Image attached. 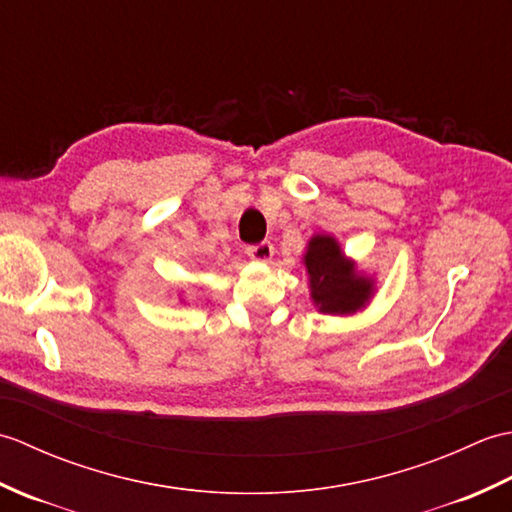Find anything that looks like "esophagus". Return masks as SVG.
Instances as JSON below:
<instances>
[{"label":"esophagus","mask_w":512,"mask_h":512,"mask_svg":"<svg viewBox=\"0 0 512 512\" xmlns=\"http://www.w3.org/2000/svg\"><path fill=\"white\" fill-rule=\"evenodd\" d=\"M246 253H248L250 259H255V262H270V259H273V255H275V246L270 242H262L257 246H248Z\"/></svg>","instance_id":"1"}]
</instances>
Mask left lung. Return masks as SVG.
<instances>
[{
  "label": "left lung",
  "mask_w": 512,
  "mask_h": 512,
  "mask_svg": "<svg viewBox=\"0 0 512 512\" xmlns=\"http://www.w3.org/2000/svg\"><path fill=\"white\" fill-rule=\"evenodd\" d=\"M301 262L308 273L310 299L321 314L350 317L365 310L376 295V279L358 270L330 233L312 235Z\"/></svg>",
  "instance_id": "left-lung-1"
}]
</instances>
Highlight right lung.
<instances>
[{
    "instance_id": "right-lung-1",
    "label": "right lung",
    "mask_w": 512,
    "mask_h": 512,
    "mask_svg": "<svg viewBox=\"0 0 512 512\" xmlns=\"http://www.w3.org/2000/svg\"><path fill=\"white\" fill-rule=\"evenodd\" d=\"M180 301H184V299H180Z\"/></svg>"
}]
</instances>
